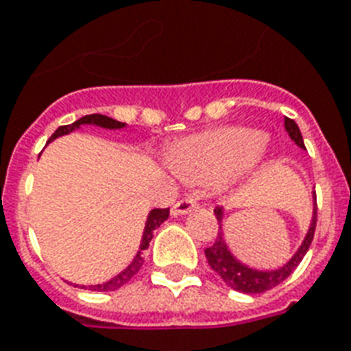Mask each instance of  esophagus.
<instances>
[{"instance_id":"1","label":"esophagus","mask_w":351,"mask_h":351,"mask_svg":"<svg viewBox=\"0 0 351 351\" xmlns=\"http://www.w3.org/2000/svg\"><path fill=\"white\" fill-rule=\"evenodd\" d=\"M198 204L195 198L187 197V198H182V200H178L176 204H173V208H171V215L173 217H180V215H187L191 213L193 209H197Z\"/></svg>"}]
</instances>
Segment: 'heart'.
Segmentation results:
<instances>
[{
  "label": "heart",
  "instance_id": "heart-1",
  "mask_svg": "<svg viewBox=\"0 0 351 351\" xmlns=\"http://www.w3.org/2000/svg\"><path fill=\"white\" fill-rule=\"evenodd\" d=\"M267 140L245 127H220L186 138L173 151L171 167L191 184L239 180L266 158Z\"/></svg>",
  "mask_w": 351,
  "mask_h": 351
}]
</instances>
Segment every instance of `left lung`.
Returning <instances> with one entry per match:
<instances>
[{
    "instance_id": "left-lung-1",
    "label": "left lung",
    "mask_w": 351,
    "mask_h": 351,
    "mask_svg": "<svg viewBox=\"0 0 351 351\" xmlns=\"http://www.w3.org/2000/svg\"><path fill=\"white\" fill-rule=\"evenodd\" d=\"M284 127H286V132L289 134V138H291L300 149H306L299 125H297L291 118H284ZM215 215H217V220H219V237H217L213 245L206 247V258H208L211 269L219 273L220 278H222L230 288L237 289V291H242V293H264L267 289L275 288V286H278L282 280H286V278L295 271V267L299 266L300 261L304 258L306 251L310 250V244L311 240H313V234H315L317 226V197L315 204H313V219H311L310 230L306 233L304 240H302V244H300V247L297 250V253H295L282 267H278V269H269V271L253 269V267L245 266V264H242V262L234 258L233 253H231V251L228 250V245H226L224 233H222V217H224L222 208H215Z\"/></svg>"
}]
</instances>
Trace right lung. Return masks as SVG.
<instances>
[{"mask_svg": "<svg viewBox=\"0 0 351 351\" xmlns=\"http://www.w3.org/2000/svg\"><path fill=\"white\" fill-rule=\"evenodd\" d=\"M80 125H98V127H104V129H121V127H125V123H121L118 120H112L109 117H104V114H87V117L80 118L76 120L74 123L71 125H62L58 127L56 132L49 138V142H52L54 138L58 136H63V134H69L71 131L74 129H78ZM47 142V143H49ZM169 217V208L165 209H153L147 217V222H145V228H143V237H142V244H140V251L136 253V256L132 258V262L129 266L123 269L121 273H118L117 277L111 278V280H107L104 284H96V286H89L90 291H114V289L121 288L123 284H127L131 280L138 271H140V267L143 266V250H147L149 247V242L153 239V231L158 228L164 220H167ZM84 288V286H82Z\"/></svg>", "mask_w": 351, "mask_h": 351, "instance_id": "1", "label": "right lung"}]
</instances>
